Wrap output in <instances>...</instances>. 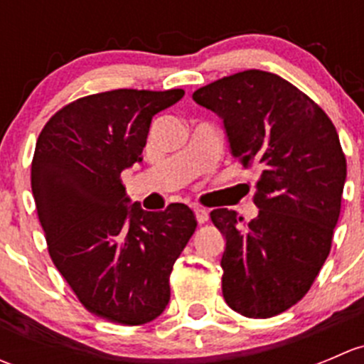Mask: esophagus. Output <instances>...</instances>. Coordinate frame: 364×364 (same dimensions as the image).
Listing matches in <instances>:
<instances>
[{"label": "esophagus", "instance_id": "1", "mask_svg": "<svg viewBox=\"0 0 364 364\" xmlns=\"http://www.w3.org/2000/svg\"><path fill=\"white\" fill-rule=\"evenodd\" d=\"M193 213H196V218L199 223H205L209 220L208 209L200 208V205H196V208H193Z\"/></svg>", "mask_w": 364, "mask_h": 364}]
</instances>
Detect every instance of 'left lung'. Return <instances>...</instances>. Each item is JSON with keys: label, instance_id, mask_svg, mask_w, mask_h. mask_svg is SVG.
I'll return each mask as SVG.
<instances>
[{"label": "left lung", "instance_id": "left-lung-1", "mask_svg": "<svg viewBox=\"0 0 364 364\" xmlns=\"http://www.w3.org/2000/svg\"><path fill=\"white\" fill-rule=\"evenodd\" d=\"M193 100L222 117L234 159L260 171L255 218L211 211L225 236L223 297L245 317H274L303 299L331 250L347 178L338 134L310 97L262 70L215 80Z\"/></svg>", "mask_w": 364, "mask_h": 364}]
</instances>
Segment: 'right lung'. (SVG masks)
I'll return each mask as SVG.
<instances>
[{"label":"right lung","instance_id":"add662e5","mask_svg":"<svg viewBox=\"0 0 364 364\" xmlns=\"http://www.w3.org/2000/svg\"><path fill=\"white\" fill-rule=\"evenodd\" d=\"M183 95H90L60 109L36 141L31 190L50 259L82 306L114 324L141 326L165 310L172 266L196 232L188 205L144 211L121 181L142 161L153 116Z\"/></svg>","mask_w":364,"mask_h":364}]
</instances>
